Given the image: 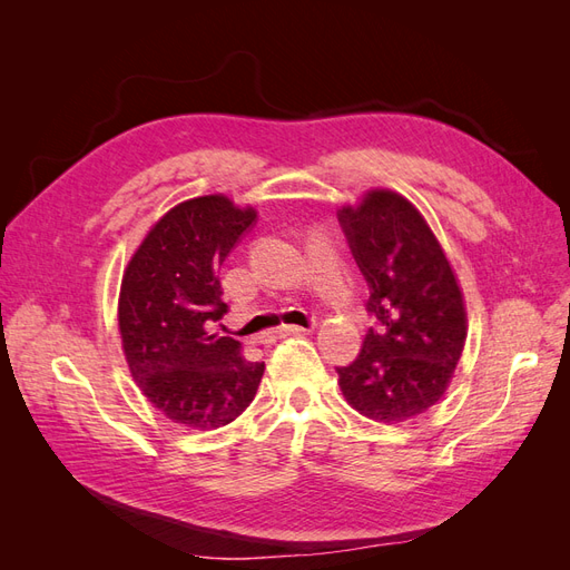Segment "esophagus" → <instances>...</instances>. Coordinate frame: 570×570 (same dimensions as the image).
Here are the masks:
<instances>
[{"instance_id": "1", "label": "esophagus", "mask_w": 570, "mask_h": 570, "mask_svg": "<svg viewBox=\"0 0 570 570\" xmlns=\"http://www.w3.org/2000/svg\"><path fill=\"white\" fill-rule=\"evenodd\" d=\"M312 333V327H302V325H281L278 331H275V335L278 337H289V335H306Z\"/></svg>"}]
</instances>
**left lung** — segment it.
Returning a JSON list of instances; mask_svg holds the SVG:
<instances>
[{"label":"left lung","mask_w":570,"mask_h":570,"mask_svg":"<svg viewBox=\"0 0 570 570\" xmlns=\"http://www.w3.org/2000/svg\"><path fill=\"white\" fill-rule=\"evenodd\" d=\"M371 287L377 318L350 366L347 404L377 423H402L440 402L461 358L469 318L456 273L423 214L394 189H366L337 212Z\"/></svg>","instance_id":"8db88e82"}]
</instances>
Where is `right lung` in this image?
I'll list each match as a JSON object with an SVG mask.
<instances>
[{
  "label": "right lung",
  "instance_id": "right-lung-1",
  "mask_svg": "<svg viewBox=\"0 0 570 570\" xmlns=\"http://www.w3.org/2000/svg\"><path fill=\"white\" fill-rule=\"evenodd\" d=\"M254 218V206L220 193L185 199L147 230L120 281L118 333L132 381L189 430L233 423L266 368L212 331L226 314L218 271Z\"/></svg>",
  "mask_w": 570,
  "mask_h": 570
}]
</instances>
